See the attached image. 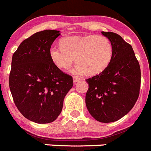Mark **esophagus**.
Wrapping results in <instances>:
<instances>
[{"mask_svg": "<svg viewBox=\"0 0 151 151\" xmlns=\"http://www.w3.org/2000/svg\"><path fill=\"white\" fill-rule=\"evenodd\" d=\"M80 79H81V78H80L79 77H78V76H73V82H74L75 83H76V82H78V81H79Z\"/></svg>", "mask_w": 151, "mask_h": 151, "instance_id": "esophagus-1", "label": "esophagus"}]
</instances>
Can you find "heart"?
Returning a JSON list of instances; mask_svg holds the SVG:
<instances>
[{"instance_id": "b5f03b06", "label": "heart", "mask_w": 151, "mask_h": 151, "mask_svg": "<svg viewBox=\"0 0 151 151\" xmlns=\"http://www.w3.org/2000/svg\"><path fill=\"white\" fill-rule=\"evenodd\" d=\"M60 44L61 46L50 47V57L63 69H69L76 58V71L93 76L104 71L113 57V45L106 36L66 37Z\"/></svg>"}]
</instances>
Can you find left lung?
<instances>
[{"label": "left lung", "instance_id": "8db88e82", "mask_svg": "<svg viewBox=\"0 0 151 151\" xmlns=\"http://www.w3.org/2000/svg\"><path fill=\"white\" fill-rule=\"evenodd\" d=\"M113 47L111 62L103 72L86 79L88 110L96 120L113 122L126 115L138 100L141 69L132 47L119 35L102 32Z\"/></svg>", "mask_w": 151, "mask_h": 151}]
</instances>
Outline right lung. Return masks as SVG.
<instances>
[{
    "instance_id": "obj_1",
    "label": "right lung",
    "mask_w": 151,
    "mask_h": 151,
    "mask_svg": "<svg viewBox=\"0 0 151 151\" xmlns=\"http://www.w3.org/2000/svg\"><path fill=\"white\" fill-rule=\"evenodd\" d=\"M57 30L38 32L24 40L12 58L9 86L16 106L29 120L45 124L60 114L73 77L52 61L50 48Z\"/></svg>"
}]
</instances>
